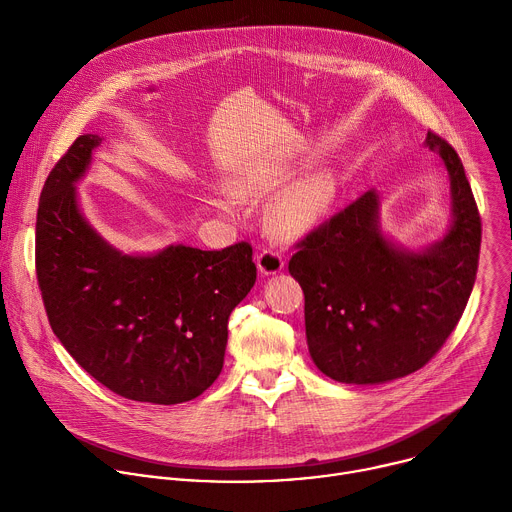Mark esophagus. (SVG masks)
<instances>
[{"label":"esophagus","mask_w":512,"mask_h":512,"mask_svg":"<svg viewBox=\"0 0 512 512\" xmlns=\"http://www.w3.org/2000/svg\"><path fill=\"white\" fill-rule=\"evenodd\" d=\"M285 265V259L281 253L273 251V249H263L259 255H257V267L263 275H275L283 269Z\"/></svg>","instance_id":"esophagus-1"}]
</instances>
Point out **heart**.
Segmentation results:
<instances>
[{
    "label": "heart",
    "instance_id": "1",
    "mask_svg": "<svg viewBox=\"0 0 512 512\" xmlns=\"http://www.w3.org/2000/svg\"><path fill=\"white\" fill-rule=\"evenodd\" d=\"M287 168L275 162L255 166L239 186V194L261 196L275 192L287 180ZM336 196V182L328 172L310 174L283 188L267 208V225L285 237L310 233L320 225ZM225 208L235 200L223 202Z\"/></svg>",
    "mask_w": 512,
    "mask_h": 512
}]
</instances>
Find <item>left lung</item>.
I'll return each mask as SVG.
<instances>
[{
  "mask_svg": "<svg viewBox=\"0 0 512 512\" xmlns=\"http://www.w3.org/2000/svg\"><path fill=\"white\" fill-rule=\"evenodd\" d=\"M444 160L454 200L450 233L423 253L393 247L379 231L369 190L296 243L289 259L306 296V338L316 367L348 385L419 371L458 326L478 271L482 221L452 145L427 131Z\"/></svg>",
  "mask_w": 512,
  "mask_h": 512,
  "instance_id": "obj_1",
  "label": "left lung"
}]
</instances>
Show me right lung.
Returning a JSON list of instances; mask_svg holds the SVG:
<instances>
[{"label": "right lung", "instance_id": "right-lung-1", "mask_svg": "<svg viewBox=\"0 0 512 512\" xmlns=\"http://www.w3.org/2000/svg\"><path fill=\"white\" fill-rule=\"evenodd\" d=\"M99 143L77 137L40 192L36 277L48 322L109 391L156 405L196 399L223 371L229 316L257 279L253 247L172 245L152 257L109 247L75 190Z\"/></svg>", "mask_w": 512, "mask_h": 512}]
</instances>
